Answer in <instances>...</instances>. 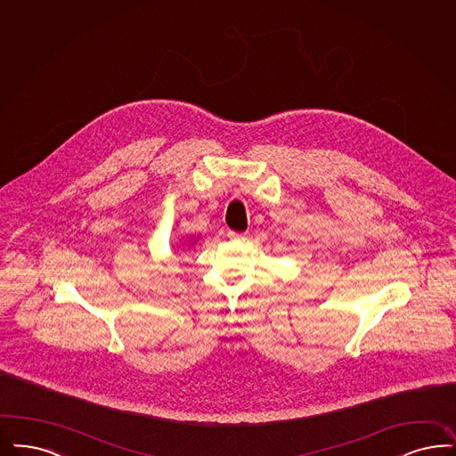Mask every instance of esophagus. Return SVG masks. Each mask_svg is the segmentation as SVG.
Instances as JSON below:
<instances>
[{
	"label": "esophagus",
	"mask_w": 456,
	"mask_h": 456,
	"mask_svg": "<svg viewBox=\"0 0 456 456\" xmlns=\"http://www.w3.org/2000/svg\"><path fill=\"white\" fill-rule=\"evenodd\" d=\"M228 238H230V240H245L247 235H245V233H235V232H228Z\"/></svg>",
	"instance_id": "1"
}]
</instances>
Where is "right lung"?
Here are the masks:
<instances>
[{"label": "right lung", "instance_id": "1", "mask_svg": "<svg viewBox=\"0 0 456 456\" xmlns=\"http://www.w3.org/2000/svg\"><path fill=\"white\" fill-rule=\"evenodd\" d=\"M189 241H192V243H196V241H198V236H192V240H189ZM184 247H186V243H184ZM177 250H183V248H181V247H179V248H177Z\"/></svg>", "mask_w": 456, "mask_h": 456}]
</instances>
